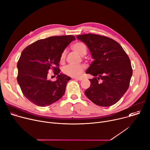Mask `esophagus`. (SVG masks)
<instances>
[{
    "label": "esophagus",
    "mask_w": 150,
    "mask_h": 150,
    "mask_svg": "<svg viewBox=\"0 0 150 150\" xmlns=\"http://www.w3.org/2000/svg\"><path fill=\"white\" fill-rule=\"evenodd\" d=\"M75 80H79V81H81V80H82V78H81V77H74V78Z\"/></svg>",
    "instance_id": "1"
}]
</instances>
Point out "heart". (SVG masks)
I'll use <instances>...</instances> for the list:
<instances>
[{
    "instance_id": "1",
    "label": "heart",
    "mask_w": 150,
    "mask_h": 150,
    "mask_svg": "<svg viewBox=\"0 0 150 150\" xmlns=\"http://www.w3.org/2000/svg\"><path fill=\"white\" fill-rule=\"evenodd\" d=\"M72 49L73 51L80 56H84L87 53V47L82 42H77L74 43ZM65 58V52L64 51L60 57V62H63ZM85 69V66L83 65H74L69 64L65 66L62 69V72L64 74L72 77H79Z\"/></svg>"
}]
</instances>
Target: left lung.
I'll list each match as a JSON object with an SVG mask.
<instances>
[{"mask_svg": "<svg viewBox=\"0 0 150 150\" xmlns=\"http://www.w3.org/2000/svg\"><path fill=\"white\" fill-rule=\"evenodd\" d=\"M77 38L86 44L94 59L86 72L94 76L89 79L86 96L99 106L115 104L128 89L132 75L127 54L118 42L107 36L89 33Z\"/></svg>", "mask_w": 150, "mask_h": 150, "instance_id": "left-lung-1", "label": "left lung"}]
</instances>
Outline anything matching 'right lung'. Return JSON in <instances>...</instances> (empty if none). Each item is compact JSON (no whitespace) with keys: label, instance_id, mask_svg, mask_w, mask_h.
<instances>
[{"label":"right lung","instance_id":"obj_1","mask_svg":"<svg viewBox=\"0 0 150 150\" xmlns=\"http://www.w3.org/2000/svg\"><path fill=\"white\" fill-rule=\"evenodd\" d=\"M76 38L73 35L51 36L40 39L27 46L17 63V81L24 95L34 104L45 107L56 102L64 95L67 82L71 79L59 74L60 57ZM52 69L57 80L47 79Z\"/></svg>","mask_w":150,"mask_h":150}]
</instances>
